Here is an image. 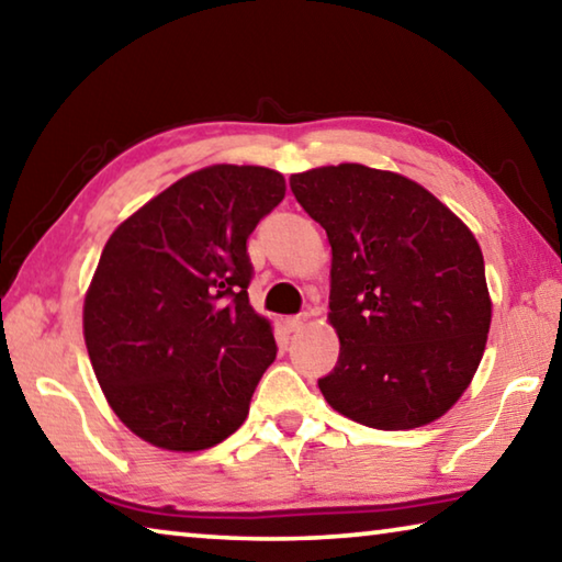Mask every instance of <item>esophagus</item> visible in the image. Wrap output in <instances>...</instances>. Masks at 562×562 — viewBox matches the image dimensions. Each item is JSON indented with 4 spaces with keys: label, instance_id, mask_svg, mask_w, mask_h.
Returning <instances> with one entry per match:
<instances>
[{
    "label": "esophagus",
    "instance_id": "esophagus-1",
    "mask_svg": "<svg viewBox=\"0 0 562 562\" xmlns=\"http://www.w3.org/2000/svg\"><path fill=\"white\" fill-rule=\"evenodd\" d=\"M310 319H312L310 312H304V315H297V317H290V319H288V329H290V331H300L304 325H307Z\"/></svg>",
    "mask_w": 562,
    "mask_h": 562
}]
</instances>
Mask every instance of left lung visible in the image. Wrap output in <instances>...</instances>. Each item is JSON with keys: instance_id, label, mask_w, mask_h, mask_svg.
Listing matches in <instances>:
<instances>
[{"instance_id": "8db88e82", "label": "left lung", "mask_w": 562, "mask_h": 562, "mask_svg": "<svg viewBox=\"0 0 562 562\" xmlns=\"http://www.w3.org/2000/svg\"><path fill=\"white\" fill-rule=\"evenodd\" d=\"M297 203L331 245L335 412L382 431L441 418L469 389L491 329L483 252L459 215L416 180L361 164L294 173Z\"/></svg>"}]
</instances>
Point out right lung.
<instances>
[{
    "instance_id": "obj_1",
    "label": "right lung",
    "mask_w": 562,
    "mask_h": 562,
    "mask_svg": "<svg viewBox=\"0 0 562 562\" xmlns=\"http://www.w3.org/2000/svg\"><path fill=\"white\" fill-rule=\"evenodd\" d=\"M272 168L215 164L111 233L83 297V339L123 424L166 451L221 443L250 412L274 347L252 310L247 237L284 198Z\"/></svg>"
}]
</instances>
